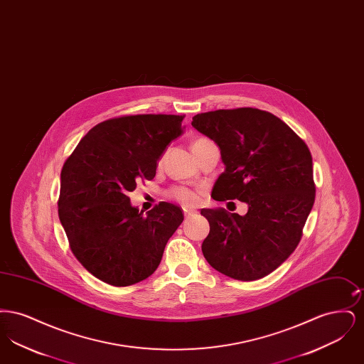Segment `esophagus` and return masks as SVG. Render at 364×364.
<instances>
[{"instance_id": "obj_1", "label": "esophagus", "mask_w": 364, "mask_h": 364, "mask_svg": "<svg viewBox=\"0 0 364 364\" xmlns=\"http://www.w3.org/2000/svg\"><path fill=\"white\" fill-rule=\"evenodd\" d=\"M184 215H186V217L196 215V210H192V208H184Z\"/></svg>"}]
</instances>
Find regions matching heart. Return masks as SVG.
Masks as SVG:
<instances>
[{
  "label": "heart",
  "mask_w": 364,
  "mask_h": 364,
  "mask_svg": "<svg viewBox=\"0 0 364 364\" xmlns=\"http://www.w3.org/2000/svg\"><path fill=\"white\" fill-rule=\"evenodd\" d=\"M203 141H206V139H196V140H193L192 147L196 146V144H199V143H203ZM171 195L173 196L177 202H180V203L184 205V206H192V205H195L196 200H198L196 192L190 190V188H187V187H174V188L171 190Z\"/></svg>",
  "instance_id": "1"
}]
</instances>
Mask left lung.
<instances>
[{"mask_svg":"<svg viewBox=\"0 0 364 364\" xmlns=\"http://www.w3.org/2000/svg\"><path fill=\"white\" fill-rule=\"evenodd\" d=\"M192 127L217 143L225 165L213 199L248 205L245 215L200 210L210 224L205 258L235 279L270 274L297 247L315 200L307 144L274 114L254 107L200 113Z\"/></svg>","mask_w":364,"mask_h":364,"instance_id":"obj_1","label":"left lung"}]
</instances>
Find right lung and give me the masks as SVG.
Here are the masks:
<instances>
[{
  "mask_svg": "<svg viewBox=\"0 0 364 364\" xmlns=\"http://www.w3.org/2000/svg\"><path fill=\"white\" fill-rule=\"evenodd\" d=\"M184 116L136 114L97 124L61 171L58 217L76 259L94 277L128 287L151 276L184 220L161 202L146 214L128 193L153 180L156 161L183 134Z\"/></svg>",
  "mask_w": 364,
  "mask_h": 364,
  "instance_id": "obj_1",
  "label": "right lung"
}]
</instances>
